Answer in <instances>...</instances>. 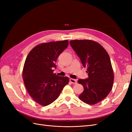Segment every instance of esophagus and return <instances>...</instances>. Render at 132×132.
I'll use <instances>...</instances> for the list:
<instances>
[{
  "label": "esophagus",
  "mask_w": 132,
  "mask_h": 132,
  "mask_svg": "<svg viewBox=\"0 0 132 132\" xmlns=\"http://www.w3.org/2000/svg\"><path fill=\"white\" fill-rule=\"evenodd\" d=\"M70 81L71 83L73 84H75L77 83V80H76L75 79H70Z\"/></svg>",
  "instance_id": "esophagus-1"
}]
</instances>
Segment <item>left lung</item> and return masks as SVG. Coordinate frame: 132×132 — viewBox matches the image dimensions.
Instances as JSON below:
<instances>
[{"label":"left lung","instance_id":"obj_1","mask_svg":"<svg viewBox=\"0 0 132 132\" xmlns=\"http://www.w3.org/2000/svg\"><path fill=\"white\" fill-rule=\"evenodd\" d=\"M70 44L87 68L89 78L79 79L84 87L79 99L87 104H96L109 94L112 88L114 74L109 55L100 44L90 39H75Z\"/></svg>","mask_w":132,"mask_h":132}]
</instances>
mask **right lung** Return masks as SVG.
<instances>
[{
    "label": "right lung",
    "instance_id": "obj_1",
    "mask_svg": "<svg viewBox=\"0 0 132 132\" xmlns=\"http://www.w3.org/2000/svg\"><path fill=\"white\" fill-rule=\"evenodd\" d=\"M68 44V40L41 43L27 55L22 78L28 93L39 105L46 106L54 102L69 82L68 78L55 75L53 70Z\"/></svg>",
    "mask_w": 132,
    "mask_h": 132
}]
</instances>
